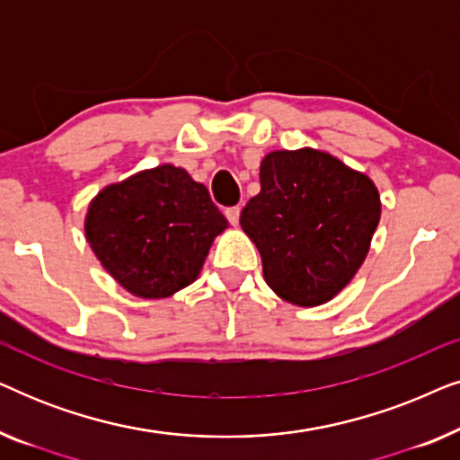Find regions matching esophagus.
Segmentation results:
<instances>
[{
	"label": "esophagus",
	"instance_id": "obj_1",
	"mask_svg": "<svg viewBox=\"0 0 460 460\" xmlns=\"http://www.w3.org/2000/svg\"><path fill=\"white\" fill-rule=\"evenodd\" d=\"M226 217H228V222L232 224V226H236L238 224V217H241V207H228V209H226Z\"/></svg>",
	"mask_w": 460,
	"mask_h": 460
}]
</instances>
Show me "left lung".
I'll list each match as a JSON object with an SVG mask.
<instances>
[{"label":"left lung","instance_id":"left-lung-1","mask_svg":"<svg viewBox=\"0 0 460 460\" xmlns=\"http://www.w3.org/2000/svg\"><path fill=\"white\" fill-rule=\"evenodd\" d=\"M260 181L241 226L260 249L268 287L295 305L332 299L368 253L381 217L375 184L312 148L270 153Z\"/></svg>","mask_w":460,"mask_h":460}]
</instances>
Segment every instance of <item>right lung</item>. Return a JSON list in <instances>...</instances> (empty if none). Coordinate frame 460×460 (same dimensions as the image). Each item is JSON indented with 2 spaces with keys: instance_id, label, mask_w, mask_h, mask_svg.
I'll list each match as a JSON object with an SVG mask.
<instances>
[{
  "instance_id": "right-lung-1",
  "label": "right lung",
  "mask_w": 460,
  "mask_h": 460,
  "mask_svg": "<svg viewBox=\"0 0 460 460\" xmlns=\"http://www.w3.org/2000/svg\"><path fill=\"white\" fill-rule=\"evenodd\" d=\"M226 228L209 190L173 165L104 188L85 219L102 266L144 299L167 297L194 282L213 238Z\"/></svg>"
}]
</instances>
